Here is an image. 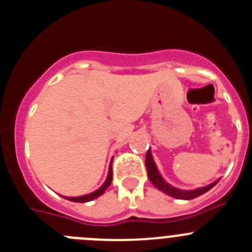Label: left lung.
<instances>
[{
  "instance_id": "left-lung-1",
  "label": "left lung",
  "mask_w": 252,
  "mask_h": 252,
  "mask_svg": "<svg viewBox=\"0 0 252 252\" xmlns=\"http://www.w3.org/2000/svg\"><path fill=\"white\" fill-rule=\"evenodd\" d=\"M145 166H146V171H148L149 180L151 181V183L158 188V191L163 192V193L167 194V196L173 197V198H177V199H186V201H187V199L197 198V197L202 196L203 193L208 192L211 188H213L214 186L219 182V180H217L214 181L213 183H211V185L204 186V187L194 188V189H181V188L173 187L172 185L166 182L165 178H163L162 175L160 173L155 161H154L153 154H151L150 149H149L148 153H146Z\"/></svg>"
}]
</instances>
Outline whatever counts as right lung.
<instances>
[{"label":"right lung","instance_id":"obj_1","mask_svg":"<svg viewBox=\"0 0 252 252\" xmlns=\"http://www.w3.org/2000/svg\"><path fill=\"white\" fill-rule=\"evenodd\" d=\"M111 182H112V161H111V163H109L108 175H107L106 181H104V183L101 186V187L98 188V189H96V191L91 192V193H89V194H84V196H77V197H65V196H61V197H64V198L67 199V201L81 202V203H85V202L94 201V199L98 198V197L101 196V194L104 193V191H106L107 188L109 187Z\"/></svg>","mask_w":252,"mask_h":252}]
</instances>
